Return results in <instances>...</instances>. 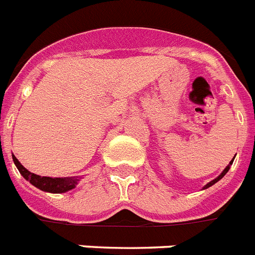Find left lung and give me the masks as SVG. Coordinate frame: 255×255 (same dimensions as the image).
Instances as JSON below:
<instances>
[{"label": "left lung", "instance_id": "1", "mask_svg": "<svg viewBox=\"0 0 255 255\" xmlns=\"http://www.w3.org/2000/svg\"><path fill=\"white\" fill-rule=\"evenodd\" d=\"M235 156H236V154H235ZM234 158H235V157H234ZM234 158H232V160H231V162H230V164H228L227 166H226V169H225V170L222 171V173H221V175H219V177H217V178H215V179H213L212 182H209V183L206 184L205 187H204V190H205V188H209V187H210V186H213V184H215V183H217V182H218V180H221L222 178L225 177L226 174H227V171L230 170V166H231V165H232V162H234Z\"/></svg>", "mask_w": 255, "mask_h": 255}]
</instances>
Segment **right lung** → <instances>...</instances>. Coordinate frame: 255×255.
I'll use <instances>...</instances> for the list:
<instances>
[{"mask_svg":"<svg viewBox=\"0 0 255 255\" xmlns=\"http://www.w3.org/2000/svg\"><path fill=\"white\" fill-rule=\"evenodd\" d=\"M14 164L18 167L19 173L23 175L24 179H27L30 184H33L38 190L45 191L50 193H64L67 191H71L75 188L76 184L78 183L80 178L76 177H65V178H50V177H41L34 173H30L27 170L23 165L19 162V160L12 154Z\"/></svg>","mask_w":255,"mask_h":255,"instance_id":"1","label":"right lung"}]
</instances>
